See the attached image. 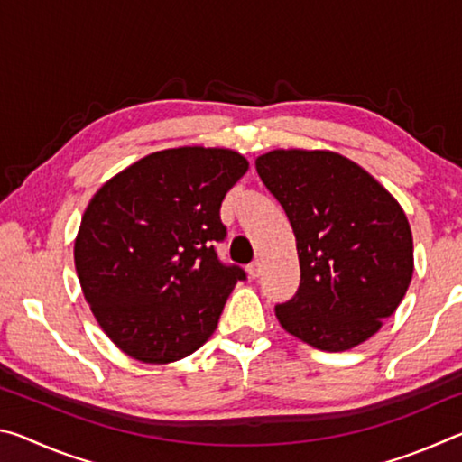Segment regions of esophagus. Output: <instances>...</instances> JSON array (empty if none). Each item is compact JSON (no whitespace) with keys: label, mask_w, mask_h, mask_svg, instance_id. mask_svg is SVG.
<instances>
[{"label":"esophagus","mask_w":462,"mask_h":462,"mask_svg":"<svg viewBox=\"0 0 462 462\" xmlns=\"http://www.w3.org/2000/svg\"><path fill=\"white\" fill-rule=\"evenodd\" d=\"M246 271H248V277H250V279H259V277H261V273H263V264H261V261L250 263Z\"/></svg>","instance_id":"34e87169"}]
</instances>
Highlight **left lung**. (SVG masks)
Wrapping results in <instances>:
<instances>
[{"mask_svg":"<svg viewBox=\"0 0 462 462\" xmlns=\"http://www.w3.org/2000/svg\"><path fill=\"white\" fill-rule=\"evenodd\" d=\"M254 165L285 209L300 256L301 283L275 308L279 324L328 353L369 340L413 275V238L402 206L338 152L279 148Z\"/></svg>","mask_w":462,"mask_h":462,"instance_id":"1","label":"left lung"}]
</instances>
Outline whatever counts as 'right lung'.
I'll return each mask as SVG.
<instances>
[{"instance_id": "right-lung-1", "label": "right lung", "mask_w": 462, "mask_h": 462, "mask_svg": "<svg viewBox=\"0 0 462 462\" xmlns=\"http://www.w3.org/2000/svg\"><path fill=\"white\" fill-rule=\"evenodd\" d=\"M248 161L230 148L144 156L93 195L75 238V269L101 330L140 363L165 365L214 334L246 273L217 261L220 206Z\"/></svg>"}]
</instances>
